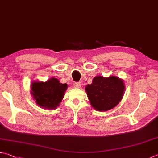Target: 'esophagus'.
<instances>
[{
  "instance_id": "34e87169",
  "label": "esophagus",
  "mask_w": 158,
  "mask_h": 158,
  "mask_svg": "<svg viewBox=\"0 0 158 158\" xmlns=\"http://www.w3.org/2000/svg\"><path fill=\"white\" fill-rule=\"evenodd\" d=\"M73 87L75 88H80L81 87V82H74Z\"/></svg>"
}]
</instances>
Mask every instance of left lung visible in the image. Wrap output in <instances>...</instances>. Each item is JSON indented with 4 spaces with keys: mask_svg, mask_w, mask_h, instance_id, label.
Here are the masks:
<instances>
[{
    "mask_svg": "<svg viewBox=\"0 0 158 158\" xmlns=\"http://www.w3.org/2000/svg\"><path fill=\"white\" fill-rule=\"evenodd\" d=\"M91 106L98 111H106L118 105L125 91L124 80L115 76H96L85 87Z\"/></svg>",
    "mask_w": 158,
    "mask_h": 158,
    "instance_id": "1",
    "label": "left lung"
}]
</instances>
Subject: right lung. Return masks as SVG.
I'll return each mask as SVG.
<instances>
[{
	"label": "right lung",
	"instance_id": "1",
	"mask_svg": "<svg viewBox=\"0 0 158 158\" xmlns=\"http://www.w3.org/2000/svg\"><path fill=\"white\" fill-rule=\"evenodd\" d=\"M67 87V84H62L56 78L45 82L34 81L31 84V94L40 108L53 110L59 106Z\"/></svg>",
	"mask_w": 158,
	"mask_h": 158
}]
</instances>
